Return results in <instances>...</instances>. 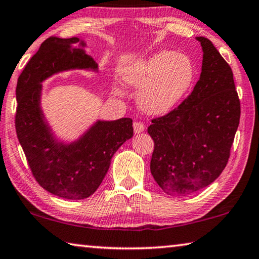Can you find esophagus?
Masks as SVG:
<instances>
[{
  "label": "esophagus",
  "mask_w": 259,
  "mask_h": 259,
  "mask_svg": "<svg viewBox=\"0 0 259 259\" xmlns=\"http://www.w3.org/2000/svg\"><path fill=\"white\" fill-rule=\"evenodd\" d=\"M145 129V124L143 122H134V131L135 134H139V133H143Z\"/></svg>",
  "instance_id": "esophagus-1"
}]
</instances>
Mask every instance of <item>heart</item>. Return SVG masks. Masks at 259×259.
Instances as JSON below:
<instances>
[{
	"instance_id": "obj_1",
	"label": "heart",
	"mask_w": 259,
	"mask_h": 259,
	"mask_svg": "<svg viewBox=\"0 0 259 259\" xmlns=\"http://www.w3.org/2000/svg\"><path fill=\"white\" fill-rule=\"evenodd\" d=\"M195 76L191 60L170 51L155 53L149 59L131 64L123 72L129 86H142L138 104L150 114H165L181 100Z\"/></svg>"
}]
</instances>
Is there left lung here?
I'll list each match as a JSON object with an SVG mask.
<instances>
[{"label": "left lung", "mask_w": 259, "mask_h": 259, "mask_svg": "<svg viewBox=\"0 0 259 259\" xmlns=\"http://www.w3.org/2000/svg\"><path fill=\"white\" fill-rule=\"evenodd\" d=\"M203 48L199 80L178 107L152 120L151 174L163 191L184 196L211 184L227 165L240 123L233 71L210 40Z\"/></svg>", "instance_id": "1"}]
</instances>
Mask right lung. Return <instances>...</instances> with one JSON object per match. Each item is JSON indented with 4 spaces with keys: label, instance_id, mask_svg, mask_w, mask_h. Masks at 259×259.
I'll list each match as a JSON object with an SVG mask.
<instances>
[{
    "label": "right lung",
    "instance_id": "add662e5",
    "mask_svg": "<svg viewBox=\"0 0 259 259\" xmlns=\"http://www.w3.org/2000/svg\"><path fill=\"white\" fill-rule=\"evenodd\" d=\"M78 38L51 36L31 57L16 88L15 126L28 166L45 190L65 199H84L94 192L107 174L110 160L123 143L133 137V120L98 121L70 145L57 143L40 108L41 81L69 69H97ZM84 46L83 41H80Z\"/></svg>",
    "mask_w": 259,
    "mask_h": 259
}]
</instances>
